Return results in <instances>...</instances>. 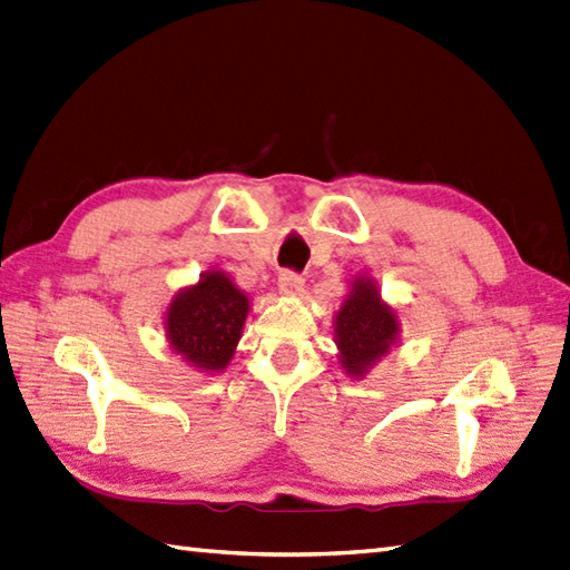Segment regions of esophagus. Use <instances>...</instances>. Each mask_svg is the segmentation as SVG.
<instances>
[{"instance_id":"obj_1","label":"esophagus","mask_w":570,"mask_h":570,"mask_svg":"<svg viewBox=\"0 0 570 570\" xmlns=\"http://www.w3.org/2000/svg\"><path fill=\"white\" fill-rule=\"evenodd\" d=\"M277 287H281L283 295H299L302 287H305V277L295 271H283L277 277Z\"/></svg>"}]
</instances>
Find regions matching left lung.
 I'll return each mask as SVG.
<instances>
[{"instance_id": "8db88e82", "label": "left lung", "mask_w": 570, "mask_h": 570, "mask_svg": "<svg viewBox=\"0 0 570 570\" xmlns=\"http://www.w3.org/2000/svg\"><path fill=\"white\" fill-rule=\"evenodd\" d=\"M397 332L395 312L383 305L371 281L358 277L336 317V344L344 371L363 375L395 344Z\"/></svg>"}]
</instances>
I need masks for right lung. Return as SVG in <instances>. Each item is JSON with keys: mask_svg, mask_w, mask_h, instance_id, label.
<instances>
[{"mask_svg": "<svg viewBox=\"0 0 570 570\" xmlns=\"http://www.w3.org/2000/svg\"><path fill=\"white\" fill-rule=\"evenodd\" d=\"M246 314L248 297L242 289L219 271L205 273L170 302L168 341L195 368L224 371L242 338Z\"/></svg>", "mask_w": 570, "mask_h": 570, "instance_id": "1", "label": "right lung"}]
</instances>
